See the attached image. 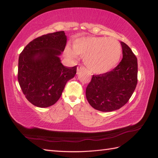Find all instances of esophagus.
Returning a JSON list of instances; mask_svg holds the SVG:
<instances>
[{"label":"esophagus","mask_w":158,"mask_h":158,"mask_svg":"<svg viewBox=\"0 0 158 158\" xmlns=\"http://www.w3.org/2000/svg\"><path fill=\"white\" fill-rule=\"evenodd\" d=\"M83 68V67L82 66H79L78 67V68H77V71H78L79 72V70H80V69H82Z\"/></svg>","instance_id":"1"}]
</instances>
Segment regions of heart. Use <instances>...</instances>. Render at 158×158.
Returning a JSON list of instances; mask_svg holds the SVG:
<instances>
[{
	"instance_id": "obj_1",
	"label": "heart",
	"mask_w": 158,
	"mask_h": 158,
	"mask_svg": "<svg viewBox=\"0 0 158 158\" xmlns=\"http://www.w3.org/2000/svg\"><path fill=\"white\" fill-rule=\"evenodd\" d=\"M66 55L75 59L77 55L83 57V62L93 73L102 74L110 71L119 62L122 46L115 39L85 36L73 42V50L67 48Z\"/></svg>"
}]
</instances>
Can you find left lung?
Instances as JSON below:
<instances>
[{
    "label": "left lung",
    "mask_w": 158,
    "mask_h": 158,
    "mask_svg": "<svg viewBox=\"0 0 158 158\" xmlns=\"http://www.w3.org/2000/svg\"><path fill=\"white\" fill-rule=\"evenodd\" d=\"M123 58L109 72L92 75L86 88L89 105L102 112L122 108L128 102L138 81V63L136 56L125 43L121 42Z\"/></svg>",
    "instance_id": "obj_1"
}]
</instances>
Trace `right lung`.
<instances>
[{"label": "right lung", "mask_w": 158, "mask_h": 158, "mask_svg": "<svg viewBox=\"0 0 158 158\" xmlns=\"http://www.w3.org/2000/svg\"><path fill=\"white\" fill-rule=\"evenodd\" d=\"M66 40L64 31L49 33L32 40L19 54V84L26 99L36 106L54 105L66 82L75 75L77 66H64L58 57Z\"/></svg>", "instance_id": "1"}]
</instances>
